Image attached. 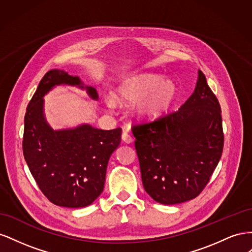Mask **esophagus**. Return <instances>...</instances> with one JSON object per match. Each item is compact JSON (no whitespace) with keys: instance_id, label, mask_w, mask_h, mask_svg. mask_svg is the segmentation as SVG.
Listing matches in <instances>:
<instances>
[{"instance_id":"1","label":"esophagus","mask_w":252,"mask_h":252,"mask_svg":"<svg viewBox=\"0 0 252 252\" xmlns=\"http://www.w3.org/2000/svg\"><path fill=\"white\" fill-rule=\"evenodd\" d=\"M122 140H123L125 143H127V144H129V143H131L132 142V136L129 134L127 131H124L123 132V134H122Z\"/></svg>"}]
</instances>
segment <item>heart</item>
Segmentation results:
<instances>
[{
  "mask_svg": "<svg viewBox=\"0 0 252 252\" xmlns=\"http://www.w3.org/2000/svg\"><path fill=\"white\" fill-rule=\"evenodd\" d=\"M177 96L173 82L165 80L163 75L142 73L123 82L117 89L116 97H108L110 108L122 104H136L135 110L145 120H155L168 110Z\"/></svg>",
  "mask_w": 252,
  "mask_h": 252,
  "instance_id": "heart-1",
  "label": "heart"
}]
</instances>
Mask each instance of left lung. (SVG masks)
Segmentation results:
<instances>
[{
	"instance_id": "left-lung-1",
	"label": "left lung",
	"mask_w": 252,
	"mask_h": 252,
	"mask_svg": "<svg viewBox=\"0 0 252 252\" xmlns=\"http://www.w3.org/2000/svg\"><path fill=\"white\" fill-rule=\"evenodd\" d=\"M220 112L200 70L194 93L179 110L132 125L143 186L155 201L180 204L203 191L223 152Z\"/></svg>"
}]
</instances>
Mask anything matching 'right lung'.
<instances>
[{
  "instance_id": "add662e5",
  "label": "right lung",
  "mask_w": 252,
  "mask_h": 252,
  "mask_svg": "<svg viewBox=\"0 0 252 252\" xmlns=\"http://www.w3.org/2000/svg\"><path fill=\"white\" fill-rule=\"evenodd\" d=\"M80 85L78 77L48 71L30 100L24 119L23 154L43 194L55 205L81 208L104 189L108 161L121 143L122 128L102 130L90 125L53 131L43 116V96L56 85ZM91 97L96 90L86 87Z\"/></svg>"
}]
</instances>
